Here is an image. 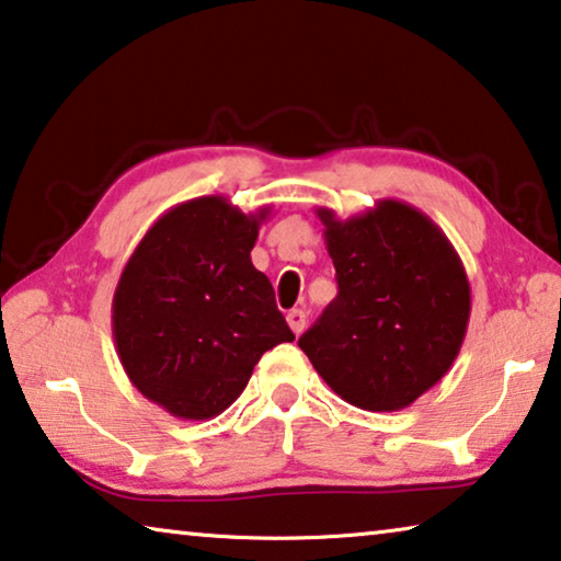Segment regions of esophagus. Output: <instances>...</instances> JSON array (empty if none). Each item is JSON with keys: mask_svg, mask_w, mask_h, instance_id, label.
<instances>
[{"mask_svg": "<svg viewBox=\"0 0 561 561\" xmlns=\"http://www.w3.org/2000/svg\"><path fill=\"white\" fill-rule=\"evenodd\" d=\"M287 324H289L291 332L299 336L301 332H305V327H307V314L301 312V309H291V312L287 314Z\"/></svg>", "mask_w": 561, "mask_h": 561, "instance_id": "34e87169", "label": "esophagus"}]
</instances>
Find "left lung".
I'll return each instance as SVG.
<instances>
[{
    "mask_svg": "<svg viewBox=\"0 0 561 561\" xmlns=\"http://www.w3.org/2000/svg\"><path fill=\"white\" fill-rule=\"evenodd\" d=\"M340 295L299 346L332 392L399 412L447 375L465 342L472 289L457 249L412 204L379 199L357 217L319 207Z\"/></svg>",
    "mask_w": 561,
    "mask_h": 561,
    "instance_id": "obj_1",
    "label": "left lung"
}]
</instances>
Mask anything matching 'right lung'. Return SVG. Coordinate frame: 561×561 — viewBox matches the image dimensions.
Wrapping results in <instances>:
<instances>
[{"label":"right lung","instance_id":"1","mask_svg":"<svg viewBox=\"0 0 561 561\" xmlns=\"http://www.w3.org/2000/svg\"><path fill=\"white\" fill-rule=\"evenodd\" d=\"M272 207L221 194L164 211L124 264L112 334L131 385L176 420H211L244 392L262 354L295 334L252 249Z\"/></svg>","mask_w":561,"mask_h":561}]
</instances>
